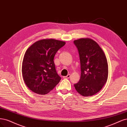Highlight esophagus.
Listing matches in <instances>:
<instances>
[{
  "mask_svg": "<svg viewBox=\"0 0 127 127\" xmlns=\"http://www.w3.org/2000/svg\"><path fill=\"white\" fill-rule=\"evenodd\" d=\"M69 77H70V74H68V75H67L66 76H64L63 77L65 79H68V78H69Z\"/></svg>",
  "mask_w": 127,
  "mask_h": 127,
  "instance_id": "esophagus-1",
  "label": "esophagus"
}]
</instances>
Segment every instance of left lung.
<instances>
[{
  "mask_svg": "<svg viewBox=\"0 0 127 127\" xmlns=\"http://www.w3.org/2000/svg\"><path fill=\"white\" fill-rule=\"evenodd\" d=\"M74 44L78 50L81 71L80 81L74 84L75 90L84 96L95 95L107 81V59L99 45L90 38L77 39Z\"/></svg>",
  "mask_w": 127,
  "mask_h": 127,
  "instance_id": "1",
  "label": "left lung"
}]
</instances>
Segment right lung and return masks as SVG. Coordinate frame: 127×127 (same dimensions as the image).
<instances>
[{
	"label": "right lung",
	"mask_w": 127,
	"mask_h": 127,
	"mask_svg": "<svg viewBox=\"0 0 127 127\" xmlns=\"http://www.w3.org/2000/svg\"><path fill=\"white\" fill-rule=\"evenodd\" d=\"M65 43L54 39L37 41L26 51L22 64L24 82L31 91L46 95L60 81L54 58L56 52Z\"/></svg>",
	"instance_id": "1"
}]
</instances>
